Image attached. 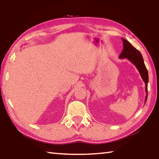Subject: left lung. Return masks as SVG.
<instances>
[{
	"mask_svg": "<svg viewBox=\"0 0 159 159\" xmlns=\"http://www.w3.org/2000/svg\"><path fill=\"white\" fill-rule=\"evenodd\" d=\"M123 43V49L119 56L120 59H127L130 62L133 63L140 74L142 80L145 83V92L147 95L145 97V102L147 99V84L149 81L147 69L145 66L143 57L139 50L134 48L130 43L125 39L121 38Z\"/></svg>",
	"mask_w": 159,
	"mask_h": 159,
	"instance_id": "left-lung-1",
	"label": "left lung"
}]
</instances>
